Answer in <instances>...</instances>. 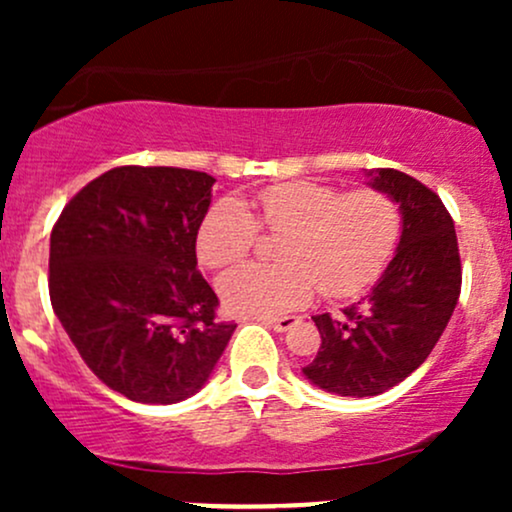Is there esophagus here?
<instances>
[{"instance_id":"34e87169","label":"esophagus","mask_w":512,"mask_h":512,"mask_svg":"<svg viewBox=\"0 0 512 512\" xmlns=\"http://www.w3.org/2000/svg\"><path fill=\"white\" fill-rule=\"evenodd\" d=\"M262 322L267 327H272L274 332H289L293 327L298 325V317L296 315H281V317H262Z\"/></svg>"}]
</instances>
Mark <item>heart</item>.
<instances>
[{
  "label": "heart",
  "mask_w": 512,
  "mask_h": 512,
  "mask_svg": "<svg viewBox=\"0 0 512 512\" xmlns=\"http://www.w3.org/2000/svg\"><path fill=\"white\" fill-rule=\"evenodd\" d=\"M402 223L399 202L378 187L344 195L330 182H276L248 202L211 204L197 228V257L211 269L231 267L252 250L260 228L284 233L276 243L281 264H243L219 281L233 315L272 317L301 308L317 289L332 301L366 291L395 255Z\"/></svg>",
  "instance_id": "obj_1"
}]
</instances>
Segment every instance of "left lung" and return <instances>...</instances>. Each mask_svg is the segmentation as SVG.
<instances>
[{"label": "left lung", "instance_id": "obj_1", "mask_svg": "<svg viewBox=\"0 0 512 512\" xmlns=\"http://www.w3.org/2000/svg\"><path fill=\"white\" fill-rule=\"evenodd\" d=\"M370 175L402 207L397 255L368 301L344 317H313L322 344L303 368L310 383L342 397L380 395L414 373L448 327L462 289L455 223L436 192L395 168Z\"/></svg>", "mask_w": 512, "mask_h": 512}]
</instances>
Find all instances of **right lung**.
I'll return each mask as SVG.
<instances>
[{
	"label": "right lung",
	"mask_w": 512,
	"mask_h": 512,
	"mask_svg": "<svg viewBox=\"0 0 512 512\" xmlns=\"http://www.w3.org/2000/svg\"><path fill=\"white\" fill-rule=\"evenodd\" d=\"M214 178L120 166L81 187L50 236V301L101 383L132 402L175 404L207 383L236 325L197 272Z\"/></svg>",
	"instance_id": "add662e5"
}]
</instances>
